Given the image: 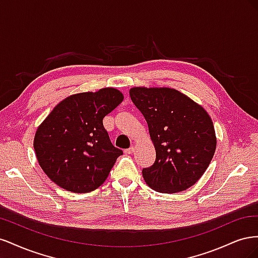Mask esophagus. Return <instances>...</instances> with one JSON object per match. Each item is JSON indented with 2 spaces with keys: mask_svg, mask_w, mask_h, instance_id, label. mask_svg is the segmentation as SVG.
Wrapping results in <instances>:
<instances>
[{
  "mask_svg": "<svg viewBox=\"0 0 258 258\" xmlns=\"http://www.w3.org/2000/svg\"><path fill=\"white\" fill-rule=\"evenodd\" d=\"M134 151H135V148H134V147H129V148H127V150H124V151H123V153H124V154H127V155H129V154H132V153H134Z\"/></svg>",
  "mask_w": 258,
  "mask_h": 258,
  "instance_id": "34e87169",
  "label": "esophagus"
}]
</instances>
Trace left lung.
Listing matches in <instances>:
<instances>
[{"label": "left lung", "mask_w": 258, "mask_h": 258, "mask_svg": "<svg viewBox=\"0 0 258 258\" xmlns=\"http://www.w3.org/2000/svg\"><path fill=\"white\" fill-rule=\"evenodd\" d=\"M129 93L144 116L156 151L154 165L142 170L144 181L165 194L189 188L204 175L215 153L210 115L173 88L134 87Z\"/></svg>", "instance_id": "left-lung-1"}]
</instances>
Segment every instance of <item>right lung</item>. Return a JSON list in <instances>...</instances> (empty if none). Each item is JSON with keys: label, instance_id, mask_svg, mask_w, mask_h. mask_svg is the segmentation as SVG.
I'll return each mask as SVG.
<instances>
[{"label": "right lung", "instance_id": "obj_1", "mask_svg": "<svg viewBox=\"0 0 258 258\" xmlns=\"http://www.w3.org/2000/svg\"><path fill=\"white\" fill-rule=\"evenodd\" d=\"M122 100V93L112 87L75 93L37 127L36 159L54 184L72 192H89L104 183L122 151L111 143L103 118Z\"/></svg>", "mask_w": 258, "mask_h": 258}]
</instances>
